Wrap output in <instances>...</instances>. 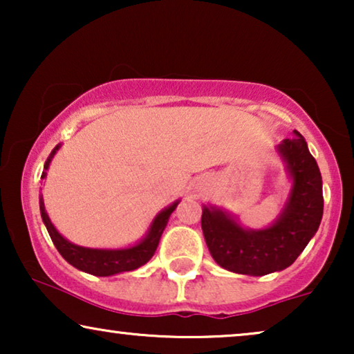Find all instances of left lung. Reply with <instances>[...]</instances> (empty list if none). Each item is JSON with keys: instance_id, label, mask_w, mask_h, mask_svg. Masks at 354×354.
Masks as SVG:
<instances>
[{"instance_id": "1", "label": "left lung", "mask_w": 354, "mask_h": 354, "mask_svg": "<svg viewBox=\"0 0 354 354\" xmlns=\"http://www.w3.org/2000/svg\"><path fill=\"white\" fill-rule=\"evenodd\" d=\"M293 188L285 209L274 225L246 230L216 207H203L201 229L209 253L221 268L246 275H266L283 270L306 248L322 219V177L303 135L279 145Z\"/></svg>"}]
</instances>
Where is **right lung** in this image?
<instances>
[{
	"mask_svg": "<svg viewBox=\"0 0 354 354\" xmlns=\"http://www.w3.org/2000/svg\"><path fill=\"white\" fill-rule=\"evenodd\" d=\"M57 149H59V145H57V147L51 151L50 156H48L45 162V171L48 169V166H50L51 159L56 154ZM45 171L41 174V178H45L46 176ZM177 205L178 201L166 207L162 212H159L156 219L153 221L151 227H149L148 235L145 236L138 245L132 246V248L95 250V248H84V246H77L74 243H71V241H67L64 236L55 229V225L51 224L50 217L46 214L45 203H43V195H40L41 219L45 222L46 230L48 234H50L56 250L59 251L62 258H64L69 264L74 266V268L84 270V272H88L91 275H98V277H108V275L127 272V270L138 269L140 266L147 264L148 261L151 259L154 251H156L159 239H161L162 232L167 225L169 217H171Z\"/></svg>",
	"mask_w": 354,
	"mask_h": 354,
	"instance_id": "right-lung-1",
	"label": "right lung"
}]
</instances>
